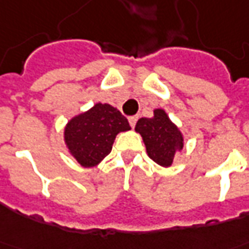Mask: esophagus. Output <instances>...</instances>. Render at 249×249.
<instances>
[{
	"mask_svg": "<svg viewBox=\"0 0 249 249\" xmlns=\"http://www.w3.org/2000/svg\"><path fill=\"white\" fill-rule=\"evenodd\" d=\"M137 120H139L137 116H130L129 117V124L132 128H134V125H136V123H137Z\"/></svg>",
	"mask_w": 249,
	"mask_h": 249,
	"instance_id": "34e87169",
	"label": "esophagus"
}]
</instances>
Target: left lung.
I'll use <instances>...</instances> for the list:
<instances>
[{
	"instance_id": "8db88e82",
	"label": "left lung",
	"mask_w": 249,
	"mask_h": 249,
	"mask_svg": "<svg viewBox=\"0 0 249 249\" xmlns=\"http://www.w3.org/2000/svg\"><path fill=\"white\" fill-rule=\"evenodd\" d=\"M136 132L142 136L148 156L161 166H170L177 150L183 148V137L165 110L156 109L153 119H140Z\"/></svg>"
}]
</instances>
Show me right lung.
<instances>
[{
    "label": "right lung",
    "instance_id": "obj_1",
    "mask_svg": "<svg viewBox=\"0 0 249 249\" xmlns=\"http://www.w3.org/2000/svg\"><path fill=\"white\" fill-rule=\"evenodd\" d=\"M129 129L128 120L119 109L99 103L68 123L64 140L76 161L91 167L109 154L117 133Z\"/></svg>",
    "mask_w": 249,
    "mask_h": 249
}]
</instances>
